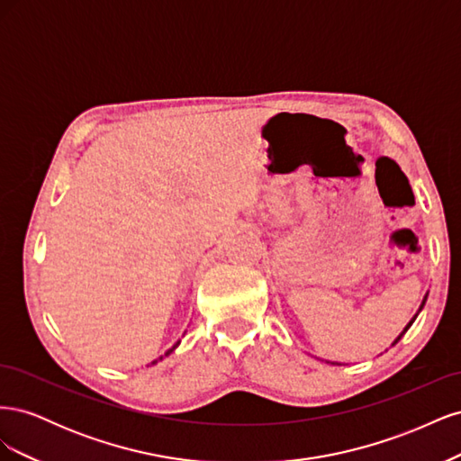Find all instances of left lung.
Instances as JSON below:
<instances>
[{
  "mask_svg": "<svg viewBox=\"0 0 461 461\" xmlns=\"http://www.w3.org/2000/svg\"><path fill=\"white\" fill-rule=\"evenodd\" d=\"M427 296H429V292H427V294L423 296V300H421V303H420V310H417V312H415V315H413V317L410 319V323H408L406 327H403V330H402V332L398 334V337L394 339V342H393V344H390V346H394V344H396V342H398V340H400V339L403 337V334H406V332H408V329H410V327L413 325V321L417 319V315H420V313H421V310H423V305H425V302H427ZM327 364H332V366H340V364H337V361H327Z\"/></svg>",
  "mask_w": 461,
  "mask_h": 461,
  "instance_id": "obj_1",
  "label": "left lung"
}]
</instances>
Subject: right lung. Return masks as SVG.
<instances>
[{"label": "right lung", "mask_w": 461, "mask_h": 461, "mask_svg": "<svg viewBox=\"0 0 461 461\" xmlns=\"http://www.w3.org/2000/svg\"><path fill=\"white\" fill-rule=\"evenodd\" d=\"M178 344H180V340H178V342H175V344H173V348H169V350H167V352H165V356H159L158 359H153V361H151V366H156V364H158V361H161L163 357H167V356H169V354H171V352L175 350V348H176Z\"/></svg>", "instance_id": "right-lung-1"}]
</instances>
